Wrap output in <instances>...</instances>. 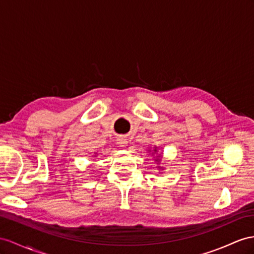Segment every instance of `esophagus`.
I'll list each match as a JSON object with an SVG mask.
<instances>
[{
    "label": "esophagus",
    "instance_id": "esophagus-1",
    "mask_svg": "<svg viewBox=\"0 0 254 254\" xmlns=\"http://www.w3.org/2000/svg\"><path fill=\"white\" fill-rule=\"evenodd\" d=\"M117 144L119 145V147H126L127 145V141L126 138L123 137H119L118 139H117Z\"/></svg>",
    "mask_w": 254,
    "mask_h": 254
}]
</instances>
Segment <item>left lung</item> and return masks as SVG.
<instances>
[{
    "label": "left lung",
    "mask_w": 254,
    "mask_h": 254,
    "mask_svg": "<svg viewBox=\"0 0 254 254\" xmlns=\"http://www.w3.org/2000/svg\"><path fill=\"white\" fill-rule=\"evenodd\" d=\"M154 152H157V149H154ZM152 154H153V152H152ZM157 162H160V158H157ZM159 168H160V166H159Z\"/></svg>",
    "instance_id": "1"
}]
</instances>
